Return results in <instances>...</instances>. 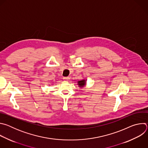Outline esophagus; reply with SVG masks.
Returning a JSON list of instances; mask_svg holds the SVG:
<instances>
[{
  "label": "esophagus",
  "mask_w": 148,
  "mask_h": 148,
  "mask_svg": "<svg viewBox=\"0 0 148 148\" xmlns=\"http://www.w3.org/2000/svg\"><path fill=\"white\" fill-rule=\"evenodd\" d=\"M63 79H64V80H69L70 78L69 77H63Z\"/></svg>",
  "instance_id": "34e87169"
}]
</instances>
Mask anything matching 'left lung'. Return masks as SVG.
Listing matches in <instances>:
<instances>
[{
    "mask_svg": "<svg viewBox=\"0 0 148 148\" xmlns=\"http://www.w3.org/2000/svg\"><path fill=\"white\" fill-rule=\"evenodd\" d=\"M86 81L84 79L78 82V85H79V87H83L84 86L86 85Z\"/></svg>",
    "mask_w": 148,
    "mask_h": 148,
    "instance_id": "8db88e82",
    "label": "left lung"
}]
</instances>
